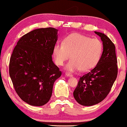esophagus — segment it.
Wrapping results in <instances>:
<instances>
[{
  "instance_id": "34e87169",
  "label": "esophagus",
  "mask_w": 127,
  "mask_h": 127,
  "mask_svg": "<svg viewBox=\"0 0 127 127\" xmlns=\"http://www.w3.org/2000/svg\"><path fill=\"white\" fill-rule=\"evenodd\" d=\"M65 76H66V77H73L72 74H70V73H65Z\"/></svg>"
}]
</instances>
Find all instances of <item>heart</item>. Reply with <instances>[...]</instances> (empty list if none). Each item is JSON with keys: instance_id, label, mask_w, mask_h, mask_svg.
Returning <instances> with one entry per match:
<instances>
[{"instance_id": "obj_1", "label": "heart", "mask_w": 127, "mask_h": 127, "mask_svg": "<svg viewBox=\"0 0 127 127\" xmlns=\"http://www.w3.org/2000/svg\"><path fill=\"white\" fill-rule=\"evenodd\" d=\"M103 45L97 38H91L79 33H73L64 38L63 43L57 42L53 48L56 63L62 65L69 58L65 70L74 72L87 71L94 68L101 57Z\"/></svg>"}]
</instances>
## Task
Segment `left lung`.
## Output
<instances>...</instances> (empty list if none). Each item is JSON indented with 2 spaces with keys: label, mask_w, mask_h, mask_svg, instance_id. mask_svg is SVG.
Masks as SVG:
<instances>
[{
  "label": "left lung",
  "mask_w": 127,
  "mask_h": 127,
  "mask_svg": "<svg viewBox=\"0 0 127 127\" xmlns=\"http://www.w3.org/2000/svg\"><path fill=\"white\" fill-rule=\"evenodd\" d=\"M103 42V53L94 68L81 77L73 92L74 99L86 106L102 101L111 91L117 76L116 48L105 34L95 32Z\"/></svg>",
  "instance_id": "left-lung-1"
}]
</instances>
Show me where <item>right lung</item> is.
I'll use <instances>...</instances> for the list:
<instances>
[{"mask_svg":"<svg viewBox=\"0 0 127 127\" xmlns=\"http://www.w3.org/2000/svg\"><path fill=\"white\" fill-rule=\"evenodd\" d=\"M58 30L35 29L23 35L10 57L9 73L19 97L35 106L50 100L54 82L62 73L52 59Z\"/></svg>","mask_w":127,"mask_h":127,"instance_id":"obj_1","label":"right lung"}]
</instances>
